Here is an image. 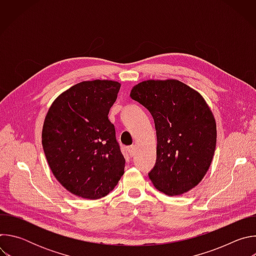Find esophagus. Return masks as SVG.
I'll use <instances>...</instances> for the list:
<instances>
[{
	"label": "esophagus",
	"instance_id": "obj_1",
	"mask_svg": "<svg viewBox=\"0 0 256 256\" xmlns=\"http://www.w3.org/2000/svg\"><path fill=\"white\" fill-rule=\"evenodd\" d=\"M128 152L130 154V156H134L136 152V146L132 144V146H130V147H128Z\"/></svg>",
	"mask_w": 256,
	"mask_h": 256
}]
</instances>
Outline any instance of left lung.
<instances>
[{"label": "left lung", "mask_w": 256, "mask_h": 256, "mask_svg": "<svg viewBox=\"0 0 256 256\" xmlns=\"http://www.w3.org/2000/svg\"><path fill=\"white\" fill-rule=\"evenodd\" d=\"M130 96L154 118L157 161L149 173L154 186L169 196L196 188L210 166L216 144V120L204 98L175 79L140 82Z\"/></svg>", "instance_id": "left-lung-1"}]
</instances>
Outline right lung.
<instances>
[{
    "label": "right lung",
    "instance_id": "add662e5",
    "mask_svg": "<svg viewBox=\"0 0 256 256\" xmlns=\"http://www.w3.org/2000/svg\"><path fill=\"white\" fill-rule=\"evenodd\" d=\"M120 83L83 81L60 93L48 108L42 142L48 166L70 194L98 200L112 192L126 159L108 120Z\"/></svg>",
    "mask_w": 256,
    "mask_h": 256
}]
</instances>
